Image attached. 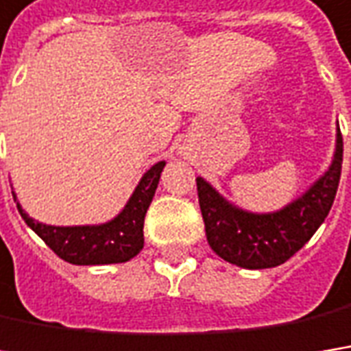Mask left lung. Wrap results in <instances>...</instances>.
Returning a JSON list of instances; mask_svg holds the SVG:
<instances>
[{"instance_id":"1","label":"left lung","mask_w":351,"mask_h":351,"mask_svg":"<svg viewBox=\"0 0 351 351\" xmlns=\"http://www.w3.org/2000/svg\"><path fill=\"white\" fill-rule=\"evenodd\" d=\"M340 127L330 167L304 193L274 213L244 210L196 176L198 204L204 220L206 240L218 256L248 270L274 268L292 258L314 237L326 220L338 191L341 175Z\"/></svg>"}]
</instances>
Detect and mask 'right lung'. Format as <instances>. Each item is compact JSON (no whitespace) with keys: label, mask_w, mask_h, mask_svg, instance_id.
<instances>
[{"label":"right lung","mask_w":351,"mask_h":351,"mask_svg":"<svg viewBox=\"0 0 351 351\" xmlns=\"http://www.w3.org/2000/svg\"><path fill=\"white\" fill-rule=\"evenodd\" d=\"M165 160L155 162L134 186L133 195L121 213L101 224H79V226H55L32 218L19 204L17 210L25 224L41 238L53 252L69 264L77 266H97V264H121L134 258L145 244L143 224L149 204L153 202L158 178L165 169Z\"/></svg>","instance_id":"obj_1"}]
</instances>
